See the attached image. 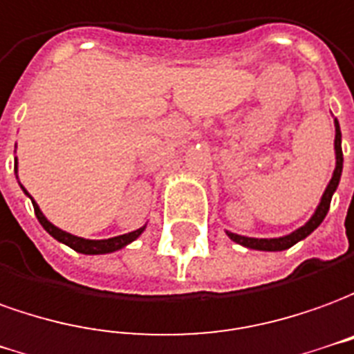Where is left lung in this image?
Returning <instances> with one entry per match:
<instances>
[{"mask_svg":"<svg viewBox=\"0 0 354 354\" xmlns=\"http://www.w3.org/2000/svg\"><path fill=\"white\" fill-rule=\"evenodd\" d=\"M333 125H335V141H333V149H335V169H333V175L328 187H326L324 194L320 198V204L317 205V209L313 213L309 221L305 223L303 227H299L297 230H293L290 234L280 238H248V236H240V234H234L227 230V236L236 242V244L244 245V248H250V250H259V252H282V250H288L292 248L293 244L301 242L303 238H307L317 229L320 223L324 221L326 213L330 209V202H332L333 192L337 190V185H339V179H342V171H343V152H342V129H339V122L333 120Z\"/></svg>","mask_w":354,"mask_h":354,"instance_id":"8db88e82","label":"left lung"}]
</instances>
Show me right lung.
Listing matches in <instances>:
<instances>
[{
    "instance_id": "add662e5",
    "label": "right lung",
    "mask_w": 354,
    "mask_h": 354,
    "mask_svg": "<svg viewBox=\"0 0 354 354\" xmlns=\"http://www.w3.org/2000/svg\"><path fill=\"white\" fill-rule=\"evenodd\" d=\"M15 173H17V164H15ZM17 179H19V175H17ZM21 189L24 190V194L32 200V205H34V212H36L37 221L41 223V227H44V229L47 230L55 240H59V242H62V244H66L68 248H72V250L77 253H85V255H101V253L118 252V250H122V248H125L127 244H131L133 240H137V238L142 234V230L147 229V227H141V229L133 230V232L120 234V236H114V238H106V240H89V238L74 236V234H70V232H66V230L55 227L51 221H47V217L41 213L39 205L34 202V198L30 196L22 185H21Z\"/></svg>"
}]
</instances>
